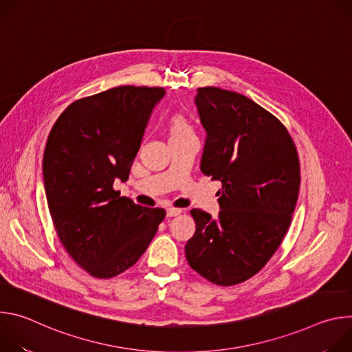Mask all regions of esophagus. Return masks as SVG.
<instances>
[{"label":"esophagus","instance_id":"obj_1","mask_svg":"<svg viewBox=\"0 0 352 352\" xmlns=\"http://www.w3.org/2000/svg\"><path fill=\"white\" fill-rule=\"evenodd\" d=\"M182 213L181 209H167V217H175V216H179Z\"/></svg>","mask_w":352,"mask_h":352}]
</instances>
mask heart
I'll return each instance as SVG.
<instances>
[{"label":"heart","instance_id":"b5f03b06","mask_svg":"<svg viewBox=\"0 0 352 352\" xmlns=\"http://www.w3.org/2000/svg\"><path fill=\"white\" fill-rule=\"evenodd\" d=\"M168 136H170V142H178V140H184V139L195 136L192 125L189 124L188 118L184 114L175 113L170 117Z\"/></svg>","mask_w":352,"mask_h":352}]
</instances>
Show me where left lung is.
I'll use <instances>...</instances> for the list:
<instances>
[{"instance_id": "8db88e82", "label": "left lung", "mask_w": 352, "mask_h": 352, "mask_svg": "<svg viewBox=\"0 0 352 352\" xmlns=\"http://www.w3.org/2000/svg\"><path fill=\"white\" fill-rule=\"evenodd\" d=\"M195 104L206 131L200 171L223 184L220 212H190L189 266L217 285L255 276L280 246L294 213L300 173L295 144L269 111L236 91L199 87Z\"/></svg>"}]
</instances>
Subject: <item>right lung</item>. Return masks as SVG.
<instances>
[{"mask_svg":"<svg viewBox=\"0 0 352 352\" xmlns=\"http://www.w3.org/2000/svg\"><path fill=\"white\" fill-rule=\"evenodd\" d=\"M163 87L118 86L68 106L47 138L43 179L48 210L69 256L90 276L111 278L143 255L163 209L120 196Z\"/></svg>","mask_w":352,"mask_h":352,"instance_id":"obj_1","label":"right lung"}]
</instances>
